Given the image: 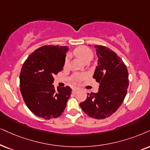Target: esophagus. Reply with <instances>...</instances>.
I'll use <instances>...</instances> for the list:
<instances>
[{
    "label": "esophagus",
    "instance_id": "obj_1",
    "mask_svg": "<svg viewBox=\"0 0 150 150\" xmlns=\"http://www.w3.org/2000/svg\"><path fill=\"white\" fill-rule=\"evenodd\" d=\"M79 91V90L78 88H75L73 89V93L74 94H77Z\"/></svg>",
    "mask_w": 150,
    "mask_h": 150
}]
</instances>
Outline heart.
I'll list each match as a JSON object with an SVG mask.
<instances>
[{"label":"heart","instance_id":"obj_1","mask_svg":"<svg viewBox=\"0 0 150 150\" xmlns=\"http://www.w3.org/2000/svg\"><path fill=\"white\" fill-rule=\"evenodd\" d=\"M73 52L74 54H75L77 57L80 59L82 62H85L88 59L91 60L93 56L92 51L86 46H79L76 49H75ZM68 63H69V59H66L65 62H64V66H67ZM84 77L85 75H82V74H75L73 76V77H72V79H73L75 82H79V81H80L81 79H84Z\"/></svg>","mask_w":150,"mask_h":150}]
</instances>
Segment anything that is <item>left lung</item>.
<instances>
[{
    "label": "left lung",
    "mask_w": 150,
    "mask_h": 150,
    "mask_svg": "<svg viewBox=\"0 0 150 150\" xmlns=\"http://www.w3.org/2000/svg\"><path fill=\"white\" fill-rule=\"evenodd\" d=\"M98 58L93 78L100 83L98 92L88 93L81 109L90 117L104 119L117 111L125 98L129 86L127 66L120 57L107 47L95 45Z\"/></svg>",
    "instance_id": "1"
}]
</instances>
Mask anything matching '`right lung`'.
Here are the masks:
<instances>
[{
    "label": "right lung",
    "mask_w": 150,
    "mask_h": 150,
    "mask_svg": "<svg viewBox=\"0 0 150 150\" xmlns=\"http://www.w3.org/2000/svg\"><path fill=\"white\" fill-rule=\"evenodd\" d=\"M69 47L43 45L30 54L20 73V90L25 103L45 120L60 116L71 97L69 86L54 88V75L63 70Z\"/></svg>",
    "instance_id": "add662e5"
}]
</instances>
